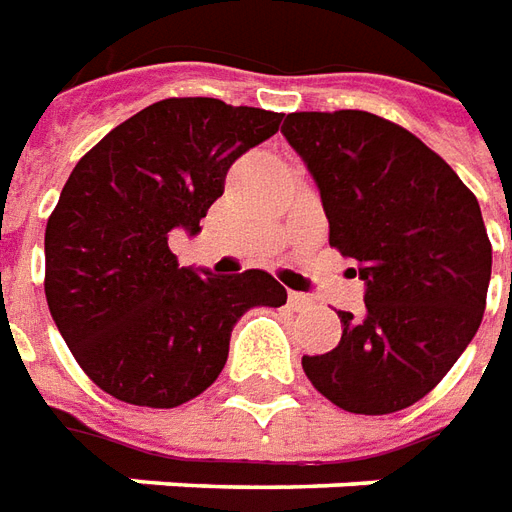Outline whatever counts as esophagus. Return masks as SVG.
Segmentation results:
<instances>
[{"mask_svg":"<svg viewBox=\"0 0 512 512\" xmlns=\"http://www.w3.org/2000/svg\"><path fill=\"white\" fill-rule=\"evenodd\" d=\"M286 300H289V306L295 308V311H306V308L311 306V297L303 295V292H289Z\"/></svg>","mask_w":512,"mask_h":512,"instance_id":"esophagus-1","label":"esophagus"}]
</instances>
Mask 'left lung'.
<instances>
[{
	"label": "left lung",
	"mask_w": 512,
	"mask_h": 512,
	"mask_svg": "<svg viewBox=\"0 0 512 512\" xmlns=\"http://www.w3.org/2000/svg\"><path fill=\"white\" fill-rule=\"evenodd\" d=\"M281 132L320 190L328 242L366 286L364 317L339 311L342 339L303 355V372L344 411H402L480 328L491 281L480 204L436 151L372 112H292Z\"/></svg>",
	"instance_id": "8db88e82"
}]
</instances>
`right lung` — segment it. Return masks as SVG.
<instances>
[{"instance_id":"1","label":"right lung","mask_w":512,"mask_h":512,"mask_svg":"<svg viewBox=\"0 0 512 512\" xmlns=\"http://www.w3.org/2000/svg\"><path fill=\"white\" fill-rule=\"evenodd\" d=\"M281 112L165 99L76 162L46 223V300L88 378L115 400L176 408L217 380L239 317L278 308L264 270L179 267L170 231H201L228 168L270 140Z\"/></svg>"}]
</instances>
